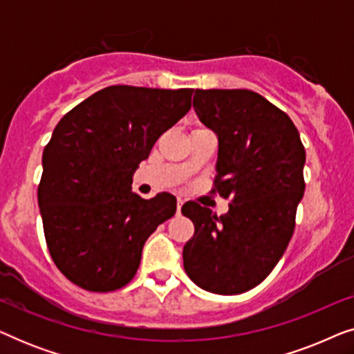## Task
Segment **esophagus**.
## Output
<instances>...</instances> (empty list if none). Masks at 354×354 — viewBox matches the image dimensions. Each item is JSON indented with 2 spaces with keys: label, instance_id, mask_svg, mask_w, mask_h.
Here are the masks:
<instances>
[{
  "label": "esophagus",
  "instance_id": "obj_1",
  "mask_svg": "<svg viewBox=\"0 0 354 354\" xmlns=\"http://www.w3.org/2000/svg\"><path fill=\"white\" fill-rule=\"evenodd\" d=\"M182 206H183V200H182V198H178V200H177V214L180 212Z\"/></svg>",
  "mask_w": 354,
  "mask_h": 354
}]
</instances>
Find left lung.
Masks as SVG:
<instances>
[{
    "label": "left lung",
    "mask_w": 354,
    "mask_h": 354,
    "mask_svg": "<svg viewBox=\"0 0 354 354\" xmlns=\"http://www.w3.org/2000/svg\"><path fill=\"white\" fill-rule=\"evenodd\" d=\"M193 108L219 140L212 193L230 205L219 217L195 201L182 206L195 225L183 268L206 292L239 295L263 282L287 250L306 151L292 119L251 90H196Z\"/></svg>",
    "instance_id": "1"
}]
</instances>
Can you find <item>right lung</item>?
Masks as SVG:
<instances>
[{"label": "right lung", "mask_w": 354, "mask_h": 354, "mask_svg": "<svg viewBox=\"0 0 354 354\" xmlns=\"http://www.w3.org/2000/svg\"><path fill=\"white\" fill-rule=\"evenodd\" d=\"M193 88L113 85L71 109L43 151V230L56 268L88 292L127 285L148 236L177 200L132 192V176L161 135L192 108Z\"/></svg>", "instance_id": "add662e5"}]
</instances>
